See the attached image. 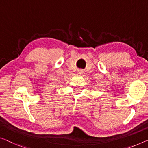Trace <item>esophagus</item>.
I'll use <instances>...</instances> for the list:
<instances>
[{"label": "esophagus", "instance_id": "obj_1", "mask_svg": "<svg viewBox=\"0 0 148 148\" xmlns=\"http://www.w3.org/2000/svg\"><path fill=\"white\" fill-rule=\"evenodd\" d=\"M78 74L81 75V74H83V71H82V70H78Z\"/></svg>", "mask_w": 148, "mask_h": 148}]
</instances>
